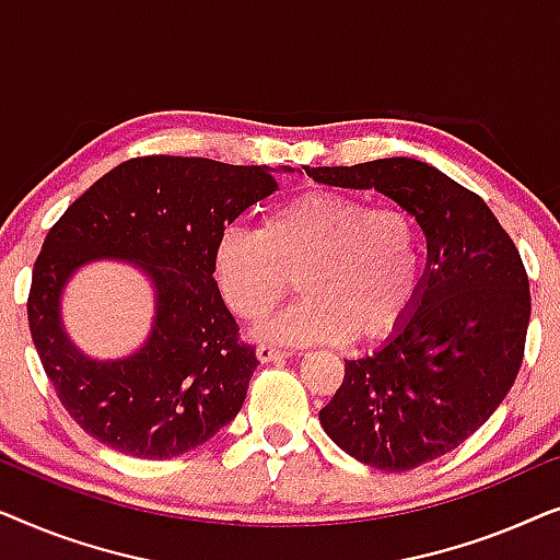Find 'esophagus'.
<instances>
[{
  "label": "esophagus",
  "instance_id": "34e87169",
  "mask_svg": "<svg viewBox=\"0 0 560 560\" xmlns=\"http://www.w3.org/2000/svg\"><path fill=\"white\" fill-rule=\"evenodd\" d=\"M290 351L272 347V343H259L257 347V359L259 362H280V359H288Z\"/></svg>",
  "mask_w": 560,
  "mask_h": 560
}]
</instances>
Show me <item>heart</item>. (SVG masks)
Segmentation results:
<instances>
[{
    "instance_id": "1",
    "label": "heart",
    "mask_w": 560,
    "mask_h": 560,
    "mask_svg": "<svg viewBox=\"0 0 560 560\" xmlns=\"http://www.w3.org/2000/svg\"><path fill=\"white\" fill-rule=\"evenodd\" d=\"M213 275L244 320L270 316L298 280L303 298L267 328L275 339L380 341L416 308L425 240L416 213L402 206L311 188L272 206L259 229H224L213 247Z\"/></svg>"
}]
</instances>
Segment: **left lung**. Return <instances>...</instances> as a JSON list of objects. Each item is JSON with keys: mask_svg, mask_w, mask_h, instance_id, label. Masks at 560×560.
I'll list each match as a JSON object with an SVG mask.
<instances>
[{"mask_svg": "<svg viewBox=\"0 0 560 560\" xmlns=\"http://www.w3.org/2000/svg\"><path fill=\"white\" fill-rule=\"evenodd\" d=\"M313 180L374 188L412 211L428 272L410 318L320 410L336 446L382 471H408L469 439L500 408L525 357L530 282L485 198L412 158L305 167Z\"/></svg>", "mask_w": 560, "mask_h": 560, "instance_id": "left-lung-1", "label": "left lung"}]
</instances>
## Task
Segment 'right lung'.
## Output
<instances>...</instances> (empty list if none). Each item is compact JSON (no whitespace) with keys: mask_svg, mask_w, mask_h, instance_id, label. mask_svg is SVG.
<instances>
[{"mask_svg":"<svg viewBox=\"0 0 560 560\" xmlns=\"http://www.w3.org/2000/svg\"><path fill=\"white\" fill-rule=\"evenodd\" d=\"M275 190V175L259 165L144 155L102 175L52 224L33 267L30 334L60 405L104 446L173 458L242 410L259 362L221 298L213 247ZM98 256L132 258L159 290L151 341L119 363L79 355L59 326L65 280Z\"/></svg>","mask_w":560,"mask_h":560,"instance_id":"1","label":"right lung"}]
</instances>
